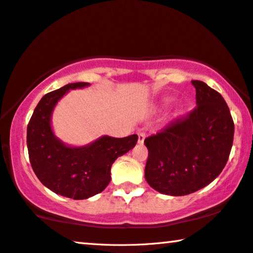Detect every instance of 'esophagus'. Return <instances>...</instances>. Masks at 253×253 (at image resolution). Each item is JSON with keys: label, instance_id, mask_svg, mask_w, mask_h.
<instances>
[{"label": "esophagus", "instance_id": "obj_1", "mask_svg": "<svg viewBox=\"0 0 253 253\" xmlns=\"http://www.w3.org/2000/svg\"><path fill=\"white\" fill-rule=\"evenodd\" d=\"M145 137H146V134L144 133V131H139V133H138V143L139 144H143Z\"/></svg>", "mask_w": 253, "mask_h": 253}]
</instances>
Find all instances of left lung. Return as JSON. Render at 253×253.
<instances>
[{"mask_svg": "<svg viewBox=\"0 0 253 253\" xmlns=\"http://www.w3.org/2000/svg\"><path fill=\"white\" fill-rule=\"evenodd\" d=\"M191 83L195 109L144 141L145 179L164 195H189L210 184L223 171L233 144L234 123L225 100L206 83Z\"/></svg>", "mask_w": 253, "mask_h": 253, "instance_id": "8db88e82", "label": "left lung"}]
</instances>
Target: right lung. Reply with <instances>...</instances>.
<instances>
[{
	"instance_id": "right-lung-1",
	"label": "right lung",
	"mask_w": 253,
	"mask_h": 253,
	"mask_svg": "<svg viewBox=\"0 0 253 253\" xmlns=\"http://www.w3.org/2000/svg\"><path fill=\"white\" fill-rule=\"evenodd\" d=\"M89 83H70L43 95L27 128V146L33 170L43 186L64 197L86 199L109 184L112 163L131 150L138 136H102L82 147H71L56 137L50 126L56 103L70 89Z\"/></svg>"
}]
</instances>
